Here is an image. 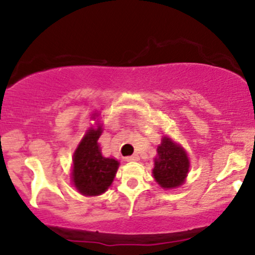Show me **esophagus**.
Returning <instances> with one entry per match:
<instances>
[{"instance_id": "34e87169", "label": "esophagus", "mask_w": 255, "mask_h": 255, "mask_svg": "<svg viewBox=\"0 0 255 255\" xmlns=\"http://www.w3.org/2000/svg\"><path fill=\"white\" fill-rule=\"evenodd\" d=\"M126 161L128 162H135V161H139V156L136 154L134 155H130V156H127L126 157Z\"/></svg>"}]
</instances>
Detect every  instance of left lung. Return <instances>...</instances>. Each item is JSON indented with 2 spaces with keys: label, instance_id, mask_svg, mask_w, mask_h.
<instances>
[{
  "label": "left lung",
  "instance_id": "left-lung-1",
  "mask_svg": "<svg viewBox=\"0 0 255 255\" xmlns=\"http://www.w3.org/2000/svg\"><path fill=\"white\" fill-rule=\"evenodd\" d=\"M154 160L152 176L163 189L177 188L184 183L189 171L186 150L168 136H162Z\"/></svg>",
  "mask_w": 255,
  "mask_h": 255
}]
</instances>
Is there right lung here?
Instances as JSON below:
<instances>
[{
  "instance_id": "right-lung-1",
  "label": "right lung",
  "mask_w": 255,
  "mask_h": 255,
  "mask_svg": "<svg viewBox=\"0 0 255 255\" xmlns=\"http://www.w3.org/2000/svg\"><path fill=\"white\" fill-rule=\"evenodd\" d=\"M93 116L95 119L98 114ZM101 133V125H98L96 128H89L73 154L72 182L83 195L93 197L105 193L119 170L120 162L117 160L101 154L98 143Z\"/></svg>"
}]
</instances>
